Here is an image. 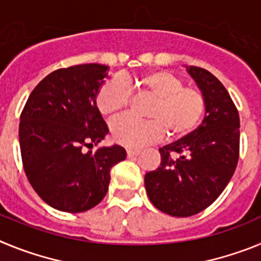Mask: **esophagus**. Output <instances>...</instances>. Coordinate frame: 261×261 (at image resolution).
Segmentation results:
<instances>
[{"instance_id":"esophagus-1","label":"esophagus","mask_w":261,"mask_h":261,"mask_svg":"<svg viewBox=\"0 0 261 261\" xmlns=\"http://www.w3.org/2000/svg\"><path fill=\"white\" fill-rule=\"evenodd\" d=\"M140 153H141V151L135 150V149H128V150H126V155H128L129 158H132V156H137Z\"/></svg>"}]
</instances>
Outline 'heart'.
<instances>
[{
    "label": "heart",
    "mask_w": 261,
    "mask_h": 261,
    "mask_svg": "<svg viewBox=\"0 0 261 261\" xmlns=\"http://www.w3.org/2000/svg\"><path fill=\"white\" fill-rule=\"evenodd\" d=\"M138 90L155 98L147 116L137 120L124 116L111 124V135L117 144L141 149L161 141L167 133L170 140H181L195 132L205 114V96L195 87H186L181 78L167 70L145 73L135 80ZM132 91L120 80H110L96 94V107L105 116H115L128 107Z\"/></svg>",
    "instance_id": "heart-1"
}]
</instances>
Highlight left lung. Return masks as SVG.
<instances>
[{"mask_svg": "<svg viewBox=\"0 0 261 261\" xmlns=\"http://www.w3.org/2000/svg\"><path fill=\"white\" fill-rule=\"evenodd\" d=\"M205 96L202 123L188 137L161 147V166L145 175L156 209L190 217L213 204L234 175L239 158V114L227 90L211 71L187 66Z\"/></svg>", "mask_w": 261, "mask_h": 261, "instance_id": "obj_1", "label": "left lung"}]
</instances>
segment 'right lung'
Here are the masks:
<instances>
[{
    "instance_id": "add662e5",
    "label": "right lung",
    "mask_w": 261,
    "mask_h": 261,
    "mask_svg": "<svg viewBox=\"0 0 261 261\" xmlns=\"http://www.w3.org/2000/svg\"><path fill=\"white\" fill-rule=\"evenodd\" d=\"M108 66L57 69L32 90L20 115L19 145L30 184L52 208L81 213L102 201L111 168L126 158L119 145L85 153L108 133L96 94Z\"/></svg>"
}]
</instances>
